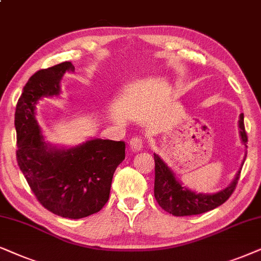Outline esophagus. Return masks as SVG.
<instances>
[{
  "label": "esophagus",
  "mask_w": 261,
  "mask_h": 261,
  "mask_svg": "<svg viewBox=\"0 0 261 261\" xmlns=\"http://www.w3.org/2000/svg\"><path fill=\"white\" fill-rule=\"evenodd\" d=\"M143 148V140L141 137H134L130 141V149L133 151H140Z\"/></svg>",
  "instance_id": "esophagus-1"
}]
</instances>
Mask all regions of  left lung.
<instances>
[{"label": "left lung", "mask_w": 261, "mask_h": 261, "mask_svg": "<svg viewBox=\"0 0 261 261\" xmlns=\"http://www.w3.org/2000/svg\"><path fill=\"white\" fill-rule=\"evenodd\" d=\"M239 128L242 143L247 148L248 140L245 131L244 114H240ZM154 160L155 199L163 210L174 215V216H191V215L204 214L222 205L234 192L235 187L238 185L240 173H241V168H240L230 185L225 187L224 190H221L213 194L197 193L182 186V184L175 178L174 172L167 166V163L163 162V160L158 154H154ZM242 165H244V162H242Z\"/></svg>", "instance_id": "left-lung-1"}]
</instances>
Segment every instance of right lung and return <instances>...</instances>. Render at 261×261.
I'll list each match as a JSON object with an SVG mask.
<instances>
[{"label":"right lung","mask_w":261,"mask_h":261,"mask_svg":"<svg viewBox=\"0 0 261 261\" xmlns=\"http://www.w3.org/2000/svg\"><path fill=\"white\" fill-rule=\"evenodd\" d=\"M71 62L41 69L23 87L15 110L16 161L38 201L61 217L79 220L99 213L110 197L114 171L125 159V142L93 138L72 148L44 141L36 105L58 96Z\"/></svg>","instance_id":"obj_1"}]
</instances>
